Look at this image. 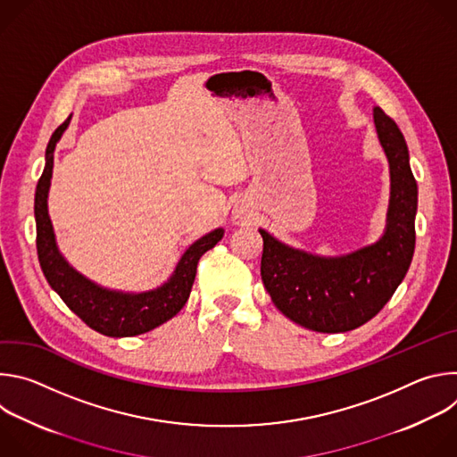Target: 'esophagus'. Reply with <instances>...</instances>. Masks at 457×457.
Segmentation results:
<instances>
[{"label":"esophagus","mask_w":457,"mask_h":457,"mask_svg":"<svg viewBox=\"0 0 457 457\" xmlns=\"http://www.w3.org/2000/svg\"><path fill=\"white\" fill-rule=\"evenodd\" d=\"M235 222H237V224H240V222H244V217H242V215H240V213H237V215H235Z\"/></svg>","instance_id":"obj_1"}]
</instances>
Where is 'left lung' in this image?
I'll return each instance as SVG.
<instances>
[{
    "mask_svg": "<svg viewBox=\"0 0 457 457\" xmlns=\"http://www.w3.org/2000/svg\"><path fill=\"white\" fill-rule=\"evenodd\" d=\"M378 139L388 159L390 201L383 237L344 256H316L260 229V275L277 309L316 333H345L374 318L395 295L412 262L418 184L398 124L374 108Z\"/></svg>",
    "mask_w": 457,
    "mask_h": 457,
    "instance_id": "8db88e82",
    "label": "left lung"
}]
</instances>
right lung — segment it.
<instances>
[{
    "label": "right lung",
    "mask_w": 457,
    "mask_h": 457,
    "mask_svg": "<svg viewBox=\"0 0 457 457\" xmlns=\"http://www.w3.org/2000/svg\"><path fill=\"white\" fill-rule=\"evenodd\" d=\"M71 117L72 115H69L67 120L57 126L48 141L45 170L36 187L34 215L39 264L50 287L88 328L112 338L137 337L159 328L161 323L173 318L184 307L189 298L195 275H197L201 256L208 249L215 247V244L224 237V229L219 228L197 242H193L180 256L168 282L146 293L110 291L78 273L57 249L46 206L54 168V150L62 132L67 129Z\"/></svg>",
    "instance_id": "right-lung-1"
}]
</instances>
